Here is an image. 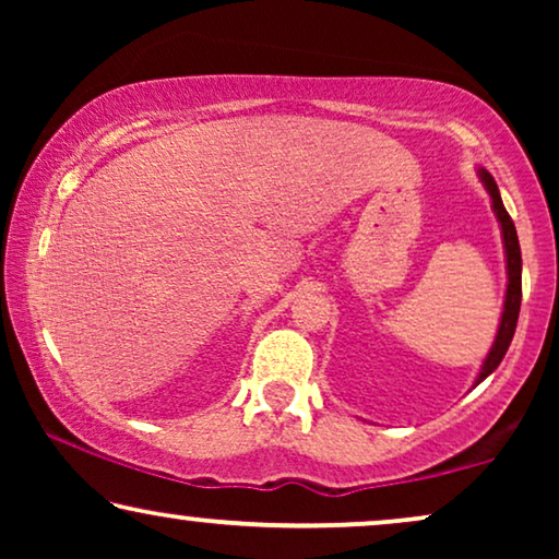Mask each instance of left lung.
I'll use <instances>...</instances> for the list:
<instances>
[{"label": "left lung", "instance_id": "1", "mask_svg": "<svg viewBox=\"0 0 559 559\" xmlns=\"http://www.w3.org/2000/svg\"><path fill=\"white\" fill-rule=\"evenodd\" d=\"M478 178H480V182H484V188L488 190V195H491L493 216L501 226V241H503V257H507V280L509 282H507V297H503V312L499 320V331H496L491 350H488V356L484 358V366H480L476 384H480V381H484L486 377H491V373L499 369V364L503 361V356H507V350L511 346V338H514L519 308H522V249H519L516 226L507 213V209H503L501 193H499V188H496V180L491 178V173L484 170V167H478Z\"/></svg>", "mask_w": 559, "mask_h": 559}]
</instances>
